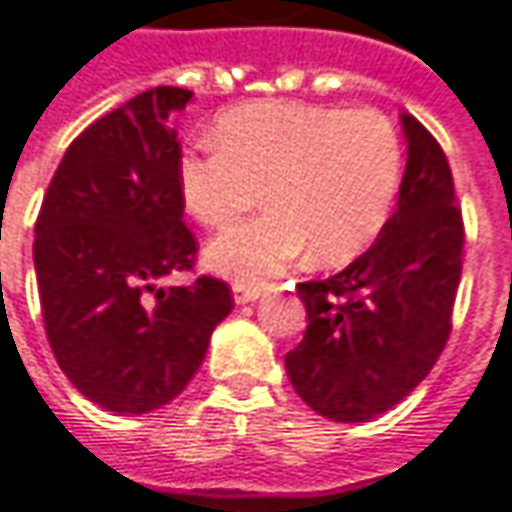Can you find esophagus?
Instances as JSON below:
<instances>
[{
	"instance_id": "34e87169",
	"label": "esophagus",
	"mask_w": 512,
	"mask_h": 512,
	"mask_svg": "<svg viewBox=\"0 0 512 512\" xmlns=\"http://www.w3.org/2000/svg\"><path fill=\"white\" fill-rule=\"evenodd\" d=\"M259 296H262V288H259V285H244V282H236V285H233V299H236V305L256 302Z\"/></svg>"
}]
</instances>
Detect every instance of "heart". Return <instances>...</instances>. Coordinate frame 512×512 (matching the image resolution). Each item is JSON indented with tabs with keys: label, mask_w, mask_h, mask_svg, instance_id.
I'll return each instance as SVG.
<instances>
[{
	"label": "heart",
	"mask_w": 512,
	"mask_h": 512,
	"mask_svg": "<svg viewBox=\"0 0 512 512\" xmlns=\"http://www.w3.org/2000/svg\"><path fill=\"white\" fill-rule=\"evenodd\" d=\"M218 149H187L178 190L190 216L221 230L259 204L268 213L221 233L207 265L244 285L282 273L308 247L314 262L360 256L392 213L403 149L377 109L262 100L218 117Z\"/></svg>",
	"instance_id": "heart-1"
}]
</instances>
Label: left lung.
Segmentation results:
<instances>
[{"label": "left lung", "mask_w": 512, "mask_h": 512, "mask_svg": "<svg viewBox=\"0 0 512 512\" xmlns=\"http://www.w3.org/2000/svg\"><path fill=\"white\" fill-rule=\"evenodd\" d=\"M397 210L369 250L322 282H302L308 328L285 371L317 415L363 423L389 412L441 357L461 282L464 221L447 155L403 115Z\"/></svg>", "instance_id": "left-lung-1"}]
</instances>
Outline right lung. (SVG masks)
<instances>
[{"label": "right lung", "mask_w": 512, "mask_h": 512, "mask_svg": "<svg viewBox=\"0 0 512 512\" xmlns=\"http://www.w3.org/2000/svg\"><path fill=\"white\" fill-rule=\"evenodd\" d=\"M192 91L158 86L94 120L65 149L34 239L51 351L80 395L146 415L181 395L210 334L233 311L227 282H158L192 270L195 236L178 190L181 143L169 115Z\"/></svg>", "instance_id": "obj_1"}]
</instances>
